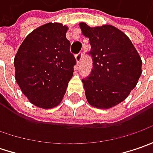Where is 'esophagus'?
<instances>
[{
  "instance_id": "34e87169",
  "label": "esophagus",
  "mask_w": 153,
  "mask_h": 153,
  "mask_svg": "<svg viewBox=\"0 0 153 153\" xmlns=\"http://www.w3.org/2000/svg\"><path fill=\"white\" fill-rule=\"evenodd\" d=\"M82 53H79L78 54H76V55L75 56L76 61L77 64H79L80 61H81V59H82Z\"/></svg>"
}]
</instances>
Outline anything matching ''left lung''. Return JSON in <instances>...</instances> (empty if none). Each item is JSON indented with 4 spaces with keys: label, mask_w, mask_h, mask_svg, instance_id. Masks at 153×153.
I'll list each match as a JSON object with an SVG mask.
<instances>
[{
    "label": "left lung",
    "mask_w": 153,
    "mask_h": 153,
    "mask_svg": "<svg viewBox=\"0 0 153 153\" xmlns=\"http://www.w3.org/2000/svg\"><path fill=\"white\" fill-rule=\"evenodd\" d=\"M89 39L93 70L82 80L86 99L93 107L110 109L125 100L137 85L142 60L130 39L111 25L90 27L79 23Z\"/></svg>",
    "instance_id": "obj_1"
}]
</instances>
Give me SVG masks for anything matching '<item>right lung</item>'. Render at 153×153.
I'll return each instance as SVG.
<instances>
[{"label": "right lung", "mask_w": 153, "mask_h": 153, "mask_svg": "<svg viewBox=\"0 0 153 153\" xmlns=\"http://www.w3.org/2000/svg\"><path fill=\"white\" fill-rule=\"evenodd\" d=\"M67 25L48 23L27 36L14 57L15 80L30 102L39 108L58 106L73 76L74 56Z\"/></svg>", "instance_id": "add662e5"}]
</instances>
